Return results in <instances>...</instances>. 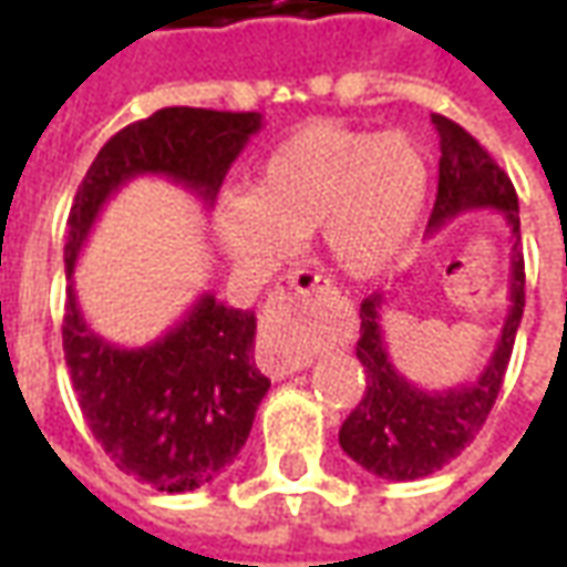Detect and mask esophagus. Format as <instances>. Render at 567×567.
I'll return each instance as SVG.
<instances>
[{"label":"esophagus","mask_w":567,"mask_h":567,"mask_svg":"<svg viewBox=\"0 0 567 567\" xmlns=\"http://www.w3.org/2000/svg\"><path fill=\"white\" fill-rule=\"evenodd\" d=\"M303 295H333V288L328 279H321L316 272L297 270L291 276H285V282L272 291V303L282 307V303H291L297 297ZM312 361L307 355H291V352H272V370L279 377H288V373H297V370L309 368Z\"/></svg>","instance_id":"obj_1"}]
</instances>
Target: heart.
Returning <instances> with one entry per match:
<instances>
[{
	"label": "heart",
	"instance_id": "1",
	"mask_svg": "<svg viewBox=\"0 0 567 567\" xmlns=\"http://www.w3.org/2000/svg\"><path fill=\"white\" fill-rule=\"evenodd\" d=\"M425 194L427 161L413 140L307 124L267 154L251 190L218 199L215 236L243 270L270 272L319 227L337 270L373 279L401 258Z\"/></svg>",
	"mask_w": 567,
	"mask_h": 567
}]
</instances>
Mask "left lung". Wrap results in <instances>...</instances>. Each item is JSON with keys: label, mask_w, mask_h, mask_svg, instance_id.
Instances as JSON below:
<instances>
[{"label": "left lung", "mask_w": 567, "mask_h": 567, "mask_svg": "<svg viewBox=\"0 0 567 567\" xmlns=\"http://www.w3.org/2000/svg\"><path fill=\"white\" fill-rule=\"evenodd\" d=\"M431 124L440 136V178L437 199L427 218V234H437L443 224L462 212H501L513 236L511 309L495 352L476 380L443 392H425L406 380L389 358L382 337L385 295L377 291L361 303V340L355 346V355L368 373V392L340 427V446L352 462L382 480H422L434 474L480 434L511 364L513 340L525 307L519 199L511 178L455 121L431 115Z\"/></svg>", "instance_id": "left-lung-1"}]
</instances>
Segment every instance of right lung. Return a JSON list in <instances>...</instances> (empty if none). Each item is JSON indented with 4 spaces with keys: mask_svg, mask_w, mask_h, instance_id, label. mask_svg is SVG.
Here are the masks:
<instances>
[{
    "mask_svg": "<svg viewBox=\"0 0 567 567\" xmlns=\"http://www.w3.org/2000/svg\"><path fill=\"white\" fill-rule=\"evenodd\" d=\"M260 127L258 112L161 109L105 142L69 212L63 352L72 389L105 455L157 492L206 486L246 446L270 389L255 368L258 319L251 309L199 295L154 343L124 349L81 316L75 260L112 194L140 175H163L212 206L230 163Z\"/></svg>",
    "mask_w": 567,
    "mask_h": 567,
    "instance_id": "1",
    "label": "right lung"
}]
</instances>
